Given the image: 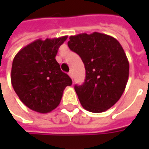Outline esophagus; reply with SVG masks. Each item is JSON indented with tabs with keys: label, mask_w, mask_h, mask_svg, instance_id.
<instances>
[{
	"label": "esophagus",
	"mask_w": 149,
	"mask_h": 149,
	"mask_svg": "<svg viewBox=\"0 0 149 149\" xmlns=\"http://www.w3.org/2000/svg\"><path fill=\"white\" fill-rule=\"evenodd\" d=\"M69 75H70V77L71 78V79H73V77H74V75H73V73H72L71 71L69 72Z\"/></svg>",
	"instance_id": "obj_1"
}]
</instances>
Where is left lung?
Wrapping results in <instances>:
<instances>
[{
  "label": "left lung",
  "instance_id": "8db88e82",
  "mask_svg": "<svg viewBox=\"0 0 149 149\" xmlns=\"http://www.w3.org/2000/svg\"><path fill=\"white\" fill-rule=\"evenodd\" d=\"M68 46L83 61L86 76L74 89L84 109L102 113L123 95L129 79V64L122 45L115 38L94 32L70 36Z\"/></svg>",
  "mask_w": 149,
  "mask_h": 149
}]
</instances>
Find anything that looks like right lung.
I'll return each instance as SVG.
<instances>
[{"mask_svg": "<svg viewBox=\"0 0 149 149\" xmlns=\"http://www.w3.org/2000/svg\"><path fill=\"white\" fill-rule=\"evenodd\" d=\"M68 36L36 40L15 54L10 79L20 101L33 111L47 113L60 104L70 76L55 60L60 46Z\"/></svg>", "mask_w": 149, "mask_h": 149, "instance_id": "right-lung-1", "label": "right lung"}]
</instances>
